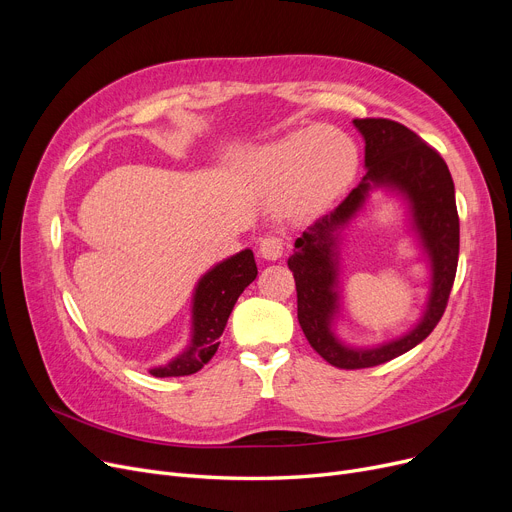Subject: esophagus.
<instances>
[{"mask_svg":"<svg viewBox=\"0 0 512 512\" xmlns=\"http://www.w3.org/2000/svg\"><path fill=\"white\" fill-rule=\"evenodd\" d=\"M259 253L267 261H276L284 253V241L278 236H265L259 241Z\"/></svg>","mask_w":512,"mask_h":512,"instance_id":"1","label":"esophagus"}]
</instances>
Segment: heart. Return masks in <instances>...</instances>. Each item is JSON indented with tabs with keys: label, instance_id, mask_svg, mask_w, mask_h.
I'll return each instance as SVG.
<instances>
[{
	"label": "heart",
	"instance_id": "b5f03b06",
	"mask_svg": "<svg viewBox=\"0 0 512 512\" xmlns=\"http://www.w3.org/2000/svg\"><path fill=\"white\" fill-rule=\"evenodd\" d=\"M358 170L356 144L333 127L298 129L261 148L245 166L259 191L282 197L292 216H311L344 193Z\"/></svg>",
	"mask_w": 512,
	"mask_h": 512
}]
</instances>
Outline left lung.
Wrapping results in <instances>:
<instances>
[{"mask_svg": "<svg viewBox=\"0 0 512 512\" xmlns=\"http://www.w3.org/2000/svg\"><path fill=\"white\" fill-rule=\"evenodd\" d=\"M364 138L366 175L339 206L319 218L294 243L288 267L294 274L298 323L313 350L331 366L356 370L389 362L416 348L447 309L459 261V216L447 162L420 135L391 119H354ZM377 186L397 190L413 214V225L431 263V294L421 323L391 343L350 349L332 333L338 310V234Z\"/></svg>", "mask_w": 512, "mask_h": 512, "instance_id": "obj_1", "label": "left lung"}]
</instances>
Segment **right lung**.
I'll use <instances>...</instances> for the list:
<instances>
[{
  "label": "right lung",
  "instance_id": "right-lung-1",
  "mask_svg": "<svg viewBox=\"0 0 512 512\" xmlns=\"http://www.w3.org/2000/svg\"><path fill=\"white\" fill-rule=\"evenodd\" d=\"M257 278L251 249L236 253L214 265L193 292L191 342L177 358L150 370L154 377H185L208 364L220 346V335L238 296Z\"/></svg>",
  "mask_w": 512,
  "mask_h": 512
}]
</instances>
